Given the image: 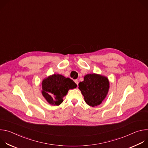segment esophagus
<instances>
[{"label":"esophagus","instance_id":"esophagus-1","mask_svg":"<svg viewBox=\"0 0 148 148\" xmlns=\"http://www.w3.org/2000/svg\"><path fill=\"white\" fill-rule=\"evenodd\" d=\"M74 82H75V83L77 84V85H78V79H75L74 80Z\"/></svg>","mask_w":148,"mask_h":148}]
</instances>
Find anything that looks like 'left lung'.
<instances>
[{
	"instance_id": "1",
	"label": "left lung",
	"mask_w": 148,
	"mask_h": 148,
	"mask_svg": "<svg viewBox=\"0 0 148 148\" xmlns=\"http://www.w3.org/2000/svg\"><path fill=\"white\" fill-rule=\"evenodd\" d=\"M78 86L85 102L90 106L94 107L100 105L107 97L110 82L106 77L90 74L84 76V81L79 83Z\"/></svg>"
}]
</instances>
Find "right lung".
<instances>
[{
  "mask_svg": "<svg viewBox=\"0 0 148 148\" xmlns=\"http://www.w3.org/2000/svg\"><path fill=\"white\" fill-rule=\"evenodd\" d=\"M41 93L46 100L52 105H59L70 89L77 84L70 78L60 74H53L45 78L41 83Z\"/></svg>",
  "mask_w": 148,
  "mask_h": 148,
  "instance_id": "right-lung-1",
  "label": "right lung"
}]
</instances>
